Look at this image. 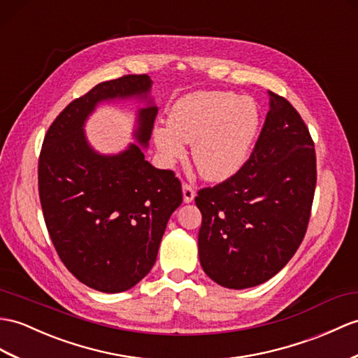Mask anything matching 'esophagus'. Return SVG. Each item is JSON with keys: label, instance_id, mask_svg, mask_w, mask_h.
Here are the masks:
<instances>
[{"label": "esophagus", "instance_id": "34e87169", "mask_svg": "<svg viewBox=\"0 0 358 358\" xmlns=\"http://www.w3.org/2000/svg\"><path fill=\"white\" fill-rule=\"evenodd\" d=\"M195 198V190L190 185H182V199H185V203H192Z\"/></svg>", "mask_w": 358, "mask_h": 358}]
</instances>
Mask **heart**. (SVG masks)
<instances>
[{"mask_svg": "<svg viewBox=\"0 0 358 358\" xmlns=\"http://www.w3.org/2000/svg\"><path fill=\"white\" fill-rule=\"evenodd\" d=\"M259 123V106L252 97L231 91H195L171 105L168 124L154 127L152 140L166 162L185 159V143H192L198 172L221 182L247 163Z\"/></svg>", "mask_w": 358, "mask_h": 358, "instance_id": "heart-1", "label": "heart"}]
</instances>
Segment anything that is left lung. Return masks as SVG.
<instances>
[{"label": "left lung", "instance_id": "left-lung-1", "mask_svg": "<svg viewBox=\"0 0 358 358\" xmlns=\"http://www.w3.org/2000/svg\"><path fill=\"white\" fill-rule=\"evenodd\" d=\"M315 178L308 128L287 99L270 91V110L250 159L195 198L203 215L198 255L207 276L244 289L284 268L305 236Z\"/></svg>", "mask_w": 358, "mask_h": 358}]
</instances>
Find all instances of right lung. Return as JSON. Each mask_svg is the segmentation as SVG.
Segmentation results:
<instances>
[{
  "label": "right lung",
  "instance_id": "obj_1",
  "mask_svg": "<svg viewBox=\"0 0 358 358\" xmlns=\"http://www.w3.org/2000/svg\"><path fill=\"white\" fill-rule=\"evenodd\" d=\"M148 74L106 80L73 101L48 128L38 185L45 226L74 278L102 293H122L151 271L164 229L182 194L172 171L145 160L159 108ZM142 103L130 144L117 155L90 146L85 123L102 103Z\"/></svg>",
  "mask_w": 358,
  "mask_h": 358
}]
</instances>
